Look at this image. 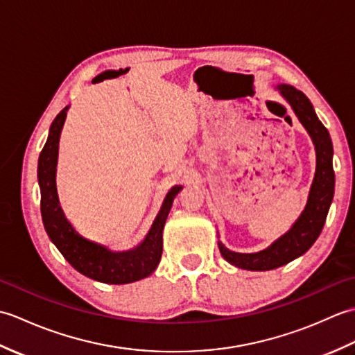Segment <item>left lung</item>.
Returning <instances> with one entry per match:
<instances>
[{"mask_svg": "<svg viewBox=\"0 0 355 355\" xmlns=\"http://www.w3.org/2000/svg\"><path fill=\"white\" fill-rule=\"evenodd\" d=\"M281 94L290 102L296 116L311 135L315 146V166L314 182L308 197L306 207L294 223L293 227L284 236L275 241L268 248L258 253H236L230 252L221 243H218L223 258L232 266L244 270L266 271L285 266L290 261L299 258L310 248L319 238L325 224L331 201L334 197V169H333V143L329 132L315 116L310 99L291 85L282 84L277 87Z\"/></svg>", "mask_w": 355, "mask_h": 355, "instance_id": "left-lung-1", "label": "left lung"}]
</instances>
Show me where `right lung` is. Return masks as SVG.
Returning a JSON list of instances; mask_svg holds the SVG:
<instances>
[{"mask_svg": "<svg viewBox=\"0 0 355 355\" xmlns=\"http://www.w3.org/2000/svg\"><path fill=\"white\" fill-rule=\"evenodd\" d=\"M64 108L50 126L49 139L37 162V182L41 187V215L45 232L64 258L79 273L105 284H130L149 276L157 268L163 253V227L175 195L182 186H173L166 195L163 206L140 245L128 252H110L102 245L79 236L65 220L56 192V163L59 135L65 120Z\"/></svg>", "mask_w": 355, "mask_h": 355, "instance_id": "obj_1", "label": "right lung"}]
</instances>
